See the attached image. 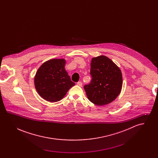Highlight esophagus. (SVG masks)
<instances>
[{"instance_id": "1", "label": "esophagus", "mask_w": 158, "mask_h": 158, "mask_svg": "<svg viewBox=\"0 0 158 158\" xmlns=\"http://www.w3.org/2000/svg\"><path fill=\"white\" fill-rule=\"evenodd\" d=\"M77 85H78V86H82V82H78L77 83Z\"/></svg>"}]
</instances>
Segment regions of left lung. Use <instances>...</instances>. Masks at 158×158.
I'll list each match as a JSON object with an SVG mask.
<instances>
[{
  "mask_svg": "<svg viewBox=\"0 0 158 158\" xmlns=\"http://www.w3.org/2000/svg\"><path fill=\"white\" fill-rule=\"evenodd\" d=\"M92 80L84 86L88 99L95 105L111 103L120 94L123 85L122 73L112 60L104 56L92 59Z\"/></svg>",
  "mask_w": 158,
  "mask_h": 158,
  "instance_id": "obj_1",
  "label": "left lung"
}]
</instances>
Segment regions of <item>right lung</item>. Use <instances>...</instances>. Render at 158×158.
<instances>
[{
  "label": "right lung",
  "mask_w": 158,
  "mask_h": 158,
  "mask_svg": "<svg viewBox=\"0 0 158 158\" xmlns=\"http://www.w3.org/2000/svg\"><path fill=\"white\" fill-rule=\"evenodd\" d=\"M64 59H51L44 62L38 69L34 85L38 94L50 102L59 101L73 86L64 66Z\"/></svg>",
  "instance_id": "right-lung-1"
}]
</instances>
